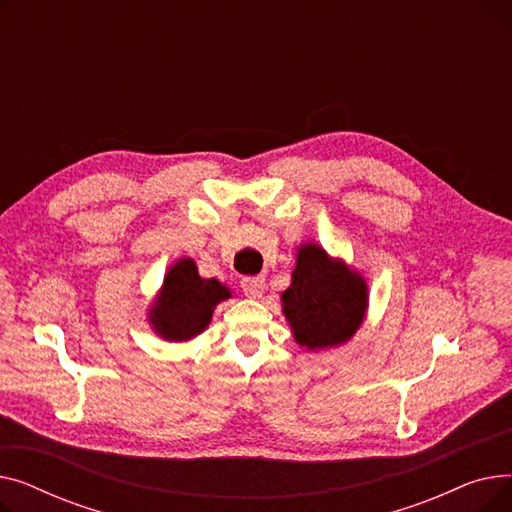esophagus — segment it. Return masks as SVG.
Wrapping results in <instances>:
<instances>
[{
    "mask_svg": "<svg viewBox=\"0 0 512 512\" xmlns=\"http://www.w3.org/2000/svg\"><path fill=\"white\" fill-rule=\"evenodd\" d=\"M240 286H242V292H245L249 299H259L261 294H263V288H265V278H263V276L242 278Z\"/></svg>",
    "mask_w": 512,
    "mask_h": 512,
    "instance_id": "1",
    "label": "esophagus"
}]
</instances>
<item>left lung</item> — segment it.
<instances>
[{
    "label": "left lung",
    "instance_id": "obj_1",
    "mask_svg": "<svg viewBox=\"0 0 512 512\" xmlns=\"http://www.w3.org/2000/svg\"><path fill=\"white\" fill-rule=\"evenodd\" d=\"M280 301L294 342L307 351H324L346 344L363 326L369 286L344 259L317 242H303Z\"/></svg>",
    "mask_w": 512,
    "mask_h": 512
}]
</instances>
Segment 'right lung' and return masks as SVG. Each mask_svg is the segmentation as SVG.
<instances>
[{
  "mask_svg": "<svg viewBox=\"0 0 512 512\" xmlns=\"http://www.w3.org/2000/svg\"><path fill=\"white\" fill-rule=\"evenodd\" d=\"M232 292L215 278H201L191 257L174 261L147 311L151 330L166 342H188L211 324L215 307Z\"/></svg>",
  "mask_w": 512,
  "mask_h": 512,
  "instance_id": "1",
  "label": "right lung"
}]
</instances>
